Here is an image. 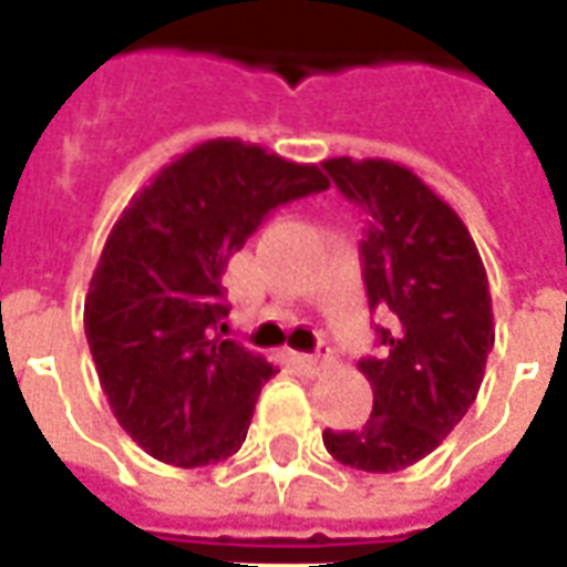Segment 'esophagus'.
Wrapping results in <instances>:
<instances>
[{"label":"esophagus","mask_w":567,"mask_h":567,"mask_svg":"<svg viewBox=\"0 0 567 567\" xmlns=\"http://www.w3.org/2000/svg\"><path fill=\"white\" fill-rule=\"evenodd\" d=\"M298 363H301L307 373H320V370H326V367L332 363V348H329V344H320L313 354H298Z\"/></svg>","instance_id":"esophagus-1"}]
</instances>
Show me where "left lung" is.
I'll return each mask as SVG.
<instances>
[{"instance_id":"1","label":"left lung","mask_w":567,"mask_h":567,"mask_svg":"<svg viewBox=\"0 0 567 567\" xmlns=\"http://www.w3.org/2000/svg\"><path fill=\"white\" fill-rule=\"evenodd\" d=\"M322 168L367 213L361 241L370 310H389L380 358L358 367L373 385L361 430H326V452L367 474L426 458L474 404L496 342L493 298L458 213L392 159L336 156Z\"/></svg>"}]
</instances>
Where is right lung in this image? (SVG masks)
<instances>
[{
  "mask_svg": "<svg viewBox=\"0 0 567 567\" xmlns=\"http://www.w3.org/2000/svg\"><path fill=\"white\" fill-rule=\"evenodd\" d=\"M326 187L320 166L216 137L159 168L112 225L84 332L112 414L147 455L204 467L241 449L276 370L225 339L223 269L276 206Z\"/></svg>",
  "mask_w": 567,
  "mask_h": 567,
  "instance_id": "1",
  "label": "right lung"
}]
</instances>
